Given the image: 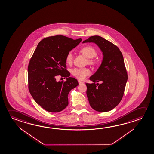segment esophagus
I'll list each match as a JSON object with an SVG mask.
<instances>
[{
    "label": "esophagus",
    "mask_w": 154,
    "mask_h": 154,
    "mask_svg": "<svg viewBox=\"0 0 154 154\" xmlns=\"http://www.w3.org/2000/svg\"><path fill=\"white\" fill-rule=\"evenodd\" d=\"M78 82L79 84H81L84 83L83 82H82V81H80V80H78Z\"/></svg>",
    "instance_id": "obj_1"
}]
</instances>
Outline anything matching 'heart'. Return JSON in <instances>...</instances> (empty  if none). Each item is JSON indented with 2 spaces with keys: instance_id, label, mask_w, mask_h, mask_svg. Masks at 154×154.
<instances>
[{
  "instance_id": "b5f03b06",
  "label": "heart",
  "mask_w": 154,
  "mask_h": 154,
  "mask_svg": "<svg viewBox=\"0 0 154 154\" xmlns=\"http://www.w3.org/2000/svg\"><path fill=\"white\" fill-rule=\"evenodd\" d=\"M80 52L85 57L88 58H93L96 57L97 55V53L95 50V49L91 45L84 46L83 48H81ZM72 60H73V56L72 55V53L69 52L66 55V62L69 64H70L72 62ZM88 62L91 64H94V61L92 59H90L88 60ZM71 73L72 74V75L76 78L80 79H84L85 78L86 76H88L90 74L91 71L89 69L86 68H75L72 70Z\"/></svg>"
}]
</instances>
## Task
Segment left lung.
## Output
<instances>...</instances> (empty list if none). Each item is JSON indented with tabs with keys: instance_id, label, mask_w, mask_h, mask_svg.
<instances>
[{
	"instance_id": "8db88e82",
	"label": "left lung",
	"mask_w": 154,
	"mask_h": 154,
	"mask_svg": "<svg viewBox=\"0 0 154 154\" xmlns=\"http://www.w3.org/2000/svg\"><path fill=\"white\" fill-rule=\"evenodd\" d=\"M86 42L96 43L103 54L101 65L90 77L94 83H86L89 103L95 111H111L121 101L128 79L123 56L116 45L101 36H91L83 42Z\"/></svg>"
}]
</instances>
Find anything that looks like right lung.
Listing matches in <instances>:
<instances>
[{
  "label": "right lung",
  "instance_id": "obj_1",
  "mask_svg": "<svg viewBox=\"0 0 154 154\" xmlns=\"http://www.w3.org/2000/svg\"><path fill=\"white\" fill-rule=\"evenodd\" d=\"M82 40L63 35L49 36L41 41L33 53L28 66V89L36 103L45 111L59 112L68 105L69 93L78 83L69 77L66 55ZM57 76L67 80L58 82Z\"/></svg>",
  "mask_w": 154,
  "mask_h": 154
}]
</instances>
